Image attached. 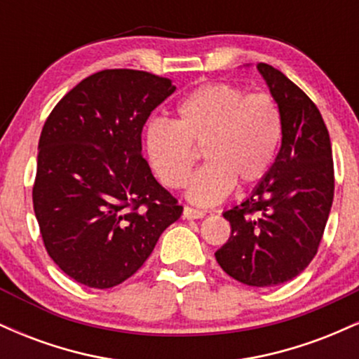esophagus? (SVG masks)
I'll list each match as a JSON object with an SVG mask.
<instances>
[{"label": "esophagus", "mask_w": 359, "mask_h": 359, "mask_svg": "<svg viewBox=\"0 0 359 359\" xmlns=\"http://www.w3.org/2000/svg\"><path fill=\"white\" fill-rule=\"evenodd\" d=\"M205 212L201 211V209H194L191 205H184V217H187V219H201V217H204Z\"/></svg>", "instance_id": "1"}]
</instances>
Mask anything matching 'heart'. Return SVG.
Segmentation results:
<instances>
[{"label": "heart", "instance_id": "heart-1", "mask_svg": "<svg viewBox=\"0 0 359 359\" xmlns=\"http://www.w3.org/2000/svg\"><path fill=\"white\" fill-rule=\"evenodd\" d=\"M283 138V114L269 93H251L229 82H208L179 101L175 119L147 128L148 162L168 189H182L203 148L205 165L192 177L189 199L211 205L234 184L251 185L270 172Z\"/></svg>", "mask_w": 359, "mask_h": 359}]
</instances>
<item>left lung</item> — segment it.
I'll list each match as a JSON object with an SVG mask.
<instances>
[{
  "mask_svg": "<svg viewBox=\"0 0 359 359\" xmlns=\"http://www.w3.org/2000/svg\"><path fill=\"white\" fill-rule=\"evenodd\" d=\"M258 71L282 109V147L248 199L222 214L231 236L216 259L245 285L273 287L297 277L317 255L334 197V163L314 101L278 69L259 62Z\"/></svg>",
  "mask_w": 359,
  "mask_h": 359,
  "instance_id": "left-lung-1",
  "label": "left lung"
}]
</instances>
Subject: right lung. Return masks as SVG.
I'll list each match as a JSON object with an SVG mask.
<instances>
[{"mask_svg": "<svg viewBox=\"0 0 359 359\" xmlns=\"http://www.w3.org/2000/svg\"><path fill=\"white\" fill-rule=\"evenodd\" d=\"M175 88L167 77L106 69L69 90L39 142L34 209L48 257L90 288L142 269L182 205L142 154L150 113Z\"/></svg>", "mask_w": 359, "mask_h": 359, "instance_id": "add662e5", "label": "right lung"}]
</instances>
